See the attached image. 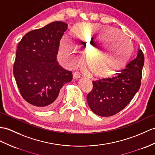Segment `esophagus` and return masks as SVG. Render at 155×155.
<instances>
[{"instance_id": "1", "label": "esophagus", "mask_w": 155, "mask_h": 155, "mask_svg": "<svg viewBox=\"0 0 155 155\" xmlns=\"http://www.w3.org/2000/svg\"><path fill=\"white\" fill-rule=\"evenodd\" d=\"M80 77H81V76H80V74H79L78 72H77V71L74 72V73H73V78L74 79H78Z\"/></svg>"}]
</instances>
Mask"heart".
<instances>
[{
	"instance_id": "heart-1",
	"label": "heart",
	"mask_w": 155,
	"mask_h": 155,
	"mask_svg": "<svg viewBox=\"0 0 155 155\" xmlns=\"http://www.w3.org/2000/svg\"><path fill=\"white\" fill-rule=\"evenodd\" d=\"M69 38L72 44L65 38L60 43L59 56L62 63L71 69L79 65L84 61L82 52L86 54L92 73L100 78L110 77L120 70L134 52V45L127 36L105 25L77 24L70 30ZM100 45L105 49L98 50Z\"/></svg>"
}]
</instances>
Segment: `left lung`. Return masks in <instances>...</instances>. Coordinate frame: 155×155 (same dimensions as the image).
<instances>
[{
	"instance_id": "8db88e82",
	"label": "left lung",
	"mask_w": 155,
	"mask_h": 155,
	"mask_svg": "<svg viewBox=\"0 0 155 155\" xmlns=\"http://www.w3.org/2000/svg\"><path fill=\"white\" fill-rule=\"evenodd\" d=\"M143 53L127 64L117 76L92 82L93 88L87 95V102L93 112L102 117L114 116L131 102L141 86Z\"/></svg>"
}]
</instances>
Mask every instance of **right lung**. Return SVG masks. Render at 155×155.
Masks as SVG:
<instances>
[{
    "instance_id": "add662e5",
    "label": "right lung",
    "mask_w": 155,
    "mask_h": 155,
    "mask_svg": "<svg viewBox=\"0 0 155 155\" xmlns=\"http://www.w3.org/2000/svg\"><path fill=\"white\" fill-rule=\"evenodd\" d=\"M67 26L63 21H53L29 31L18 45L14 76L23 98L38 109L57 106L61 88L73 79L72 71L63 69L57 61Z\"/></svg>"
}]
</instances>
